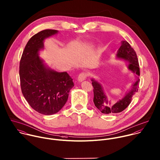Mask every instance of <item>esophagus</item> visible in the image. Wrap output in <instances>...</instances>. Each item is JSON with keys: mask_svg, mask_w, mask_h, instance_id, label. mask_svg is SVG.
Returning a JSON list of instances; mask_svg holds the SVG:
<instances>
[{"mask_svg": "<svg viewBox=\"0 0 160 160\" xmlns=\"http://www.w3.org/2000/svg\"><path fill=\"white\" fill-rule=\"evenodd\" d=\"M87 76H88V74H87V73H85V72H82V73L79 75V76H78V80L79 82H82V81L85 80L87 78Z\"/></svg>", "mask_w": 160, "mask_h": 160, "instance_id": "1", "label": "esophagus"}]
</instances>
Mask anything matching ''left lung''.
Returning <instances> with one entry per match:
<instances>
[{"label":"left lung","instance_id":"left-lung-1","mask_svg":"<svg viewBox=\"0 0 160 160\" xmlns=\"http://www.w3.org/2000/svg\"><path fill=\"white\" fill-rule=\"evenodd\" d=\"M121 46L117 52L118 58L124 59L130 62L128 68L140 76V66L137 53L135 50L131 47L127 41H122ZM92 85L93 87V102L95 107L102 113L105 114H114L120 113L123 111L130 105L132 102V97L138 92L140 79L138 78L136 82L133 84L132 89L124 98L120 100L114 104H112L105 95L101 85L95 80L92 79Z\"/></svg>","mask_w":160,"mask_h":160}]
</instances>
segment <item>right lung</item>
<instances>
[{"label": "right lung", "mask_w": 160, "mask_h": 160, "mask_svg": "<svg viewBox=\"0 0 160 160\" xmlns=\"http://www.w3.org/2000/svg\"><path fill=\"white\" fill-rule=\"evenodd\" d=\"M58 32L46 29L32 36L22 53L19 67L22 93L30 107L45 115L57 113L64 106L73 79L67 72H58L45 67L38 56L43 40Z\"/></svg>", "instance_id": "right-lung-1"}]
</instances>
